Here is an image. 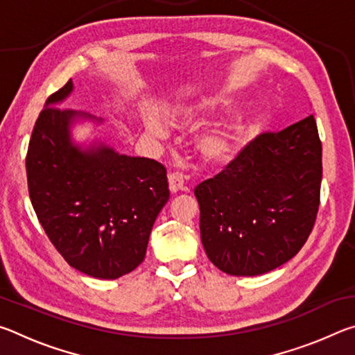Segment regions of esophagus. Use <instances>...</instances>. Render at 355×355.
I'll return each instance as SVG.
<instances>
[{
	"label": "esophagus",
	"instance_id": "esophagus-1",
	"mask_svg": "<svg viewBox=\"0 0 355 355\" xmlns=\"http://www.w3.org/2000/svg\"><path fill=\"white\" fill-rule=\"evenodd\" d=\"M184 186V177L182 175V173L178 172H173V173H169V189L172 194H175V192L182 191Z\"/></svg>",
	"mask_w": 355,
	"mask_h": 355
}]
</instances>
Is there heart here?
<instances>
[{"instance_id": "obj_1", "label": "heart", "mask_w": 355, "mask_h": 355, "mask_svg": "<svg viewBox=\"0 0 355 355\" xmlns=\"http://www.w3.org/2000/svg\"><path fill=\"white\" fill-rule=\"evenodd\" d=\"M233 107V101L225 95H203L180 107L178 117L183 123H203L207 119L218 116ZM147 130L155 137L166 136V125L159 116L150 114ZM261 116L257 111H239L220 127L200 135L196 141V148L202 159L213 167H224L235 161L250 141L260 133Z\"/></svg>"}]
</instances>
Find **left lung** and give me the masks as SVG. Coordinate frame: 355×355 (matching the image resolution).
<instances>
[{
	"label": "left lung",
	"mask_w": 355,
	"mask_h": 355,
	"mask_svg": "<svg viewBox=\"0 0 355 355\" xmlns=\"http://www.w3.org/2000/svg\"><path fill=\"white\" fill-rule=\"evenodd\" d=\"M322 147L313 116L263 133L194 189L203 249L230 275H260L297 254L313 228Z\"/></svg>",
	"instance_id": "obj_1"
}]
</instances>
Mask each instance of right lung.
<instances>
[{
  "label": "right lung",
  "mask_w": 355,
  "mask_h": 355,
  "mask_svg": "<svg viewBox=\"0 0 355 355\" xmlns=\"http://www.w3.org/2000/svg\"><path fill=\"white\" fill-rule=\"evenodd\" d=\"M71 80L50 95L26 155L29 199L46 236L71 268L95 279H119L147 252L156 216L169 200L166 167L122 155L103 141L78 144L76 123H103L87 112L58 107Z\"/></svg>",
  "instance_id": "add662e5"
}]
</instances>
